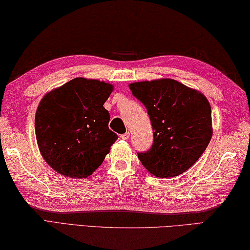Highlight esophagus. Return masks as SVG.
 Returning <instances> with one entry per match:
<instances>
[{
	"mask_svg": "<svg viewBox=\"0 0 250 250\" xmlns=\"http://www.w3.org/2000/svg\"><path fill=\"white\" fill-rule=\"evenodd\" d=\"M129 137H130V133H129V132H125V133L121 134V139H122V140H128Z\"/></svg>",
	"mask_w": 250,
	"mask_h": 250,
	"instance_id": "34e87169",
	"label": "esophagus"
}]
</instances>
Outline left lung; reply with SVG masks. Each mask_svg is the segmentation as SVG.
I'll return each mask as SVG.
<instances>
[{
	"label": "left lung",
	"instance_id": "left-lung-1",
	"mask_svg": "<svg viewBox=\"0 0 250 250\" xmlns=\"http://www.w3.org/2000/svg\"><path fill=\"white\" fill-rule=\"evenodd\" d=\"M147 108L153 130L149 150L140 161L157 177H174L199 160L213 135L211 108L205 95L171 78L130 83Z\"/></svg>",
	"mask_w": 250,
	"mask_h": 250
}]
</instances>
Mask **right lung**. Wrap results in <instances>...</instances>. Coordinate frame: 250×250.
Wrapping results in <instances>:
<instances>
[{
	"label": "right lung",
	"instance_id": "add662e5",
	"mask_svg": "<svg viewBox=\"0 0 250 250\" xmlns=\"http://www.w3.org/2000/svg\"><path fill=\"white\" fill-rule=\"evenodd\" d=\"M114 86L97 79L74 78L41 100L35 135L44 160L56 172L86 178L97 169L118 135L108 129L104 108Z\"/></svg>",
	"mask_w": 250,
	"mask_h": 250
}]
</instances>
